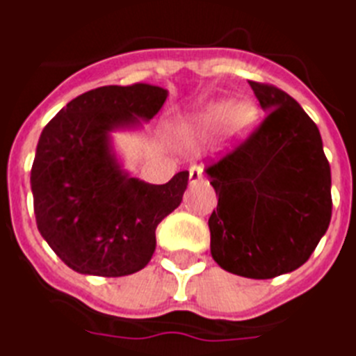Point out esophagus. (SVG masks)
<instances>
[{
	"mask_svg": "<svg viewBox=\"0 0 356 356\" xmlns=\"http://www.w3.org/2000/svg\"><path fill=\"white\" fill-rule=\"evenodd\" d=\"M204 178V167L202 165H191L189 167V181L191 184H197Z\"/></svg>",
	"mask_w": 356,
	"mask_h": 356,
	"instance_id": "esophagus-1",
	"label": "esophagus"
}]
</instances>
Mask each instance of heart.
<instances>
[{
  "instance_id": "1",
  "label": "heart",
  "mask_w": 356,
  "mask_h": 356,
  "mask_svg": "<svg viewBox=\"0 0 356 356\" xmlns=\"http://www.w3.org/2000/svg\"><path fill=\"white\" fill-rule=\"evenodd\" d=\"M254 120L256 107L249 102L238 106L234 102H217L181 122L180 134L187 139H200L217 134L227 126L232 134H243L254 124Z\"/></svg>"
}]
</instances>
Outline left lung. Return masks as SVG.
Returning <instances> with one entry per match:
<instances>
[{"label":"left lung","instance_id":"1","mask_svg":"<svg viewBox=\"0 0 356 356\" xmlns=\"http://www.w3.org/2000/svg\"><path fill=\"white\" fill-rule=\"evenodd\" d=\"M266 117L206 167L219 197L211 256L228 273L275 278L310 258L332 216L330 165L318 126L275 85L249 81Z\"/></svg>","mask_w":356,"mask_h":356}]
</instances>
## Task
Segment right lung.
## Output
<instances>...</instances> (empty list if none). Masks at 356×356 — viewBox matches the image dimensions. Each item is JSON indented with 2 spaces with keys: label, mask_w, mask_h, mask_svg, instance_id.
I'll return each instance as SVG.
<instances>
[{
  "label": "right lung",
  "mask_w": 356,
  "mask_h": 356,
  "mask_svg": "<svg viewBox=\"0 0 356 356\" xmlns=\"http://www.w3.org/2000/svg\"><path fill=\"white\" fill-rule=\"evenodd\" d=\"M167 90L134 83L98 87L74 98L40 134L31 167L38 232L74 271L124 277L156 250V228L181 202L189 172L163 186L124 175L107 134L158 115Z\"/></svg>",
  "instance_id": "1"
}]
</instances>
